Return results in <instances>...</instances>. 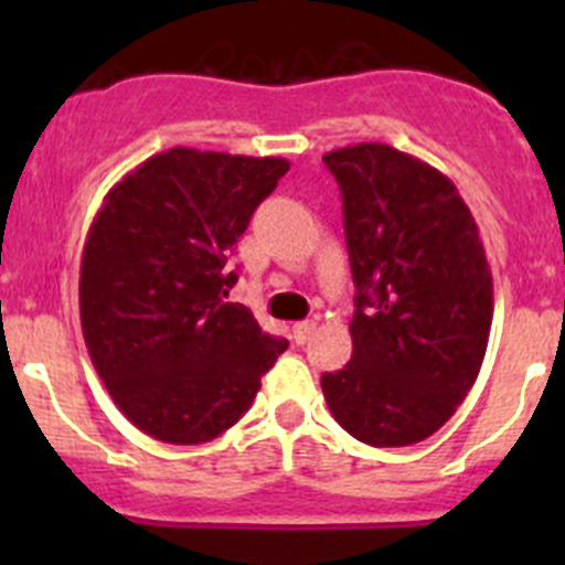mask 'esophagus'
Returning <instances> with one entry per match:
<instances>
[{"label": "esophagus", "instance_id": "1", "mask_svg": "<svg viewBox=\"0 0 565 565\" xmlns=\"http://www.w3.org/2000/svg\"><path fill=\"white\" fill-rule=\"evenodd\" d=\"M315 330H317L315 322H295V324H292V339H295V344H306V341L311 339V333H315Z\"/></svg>", "mask_w": 565, "mask_h": 565}]
</instances>
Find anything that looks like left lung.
Returning a JSON list of instances; mask_svg holds the SVG:
<instances>
[{"mask_svg":"<svg viewBox=\"0 0 565 565\" xmlns=\"http://www.w3.org/2000/svg\"><path fill=\"white\" fill-rule=\"evenodd\" d=\"M344 199L355 278L352 358L322 374L341 429L374 448L435 435L476 383L492 328V273L457 185L380 141L324 152Z\"/></svg>","mask_w":565,"mask_h":565,"instance_id":"left-lung-1","label":"left lung"}]
</instances>
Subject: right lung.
Returning a JSON list of instances; mask_svg holds the SVG:
<instances>
[{
  "label": "right lung",
  "instance_id": "obj_1",
  "mask_svg": "<svg viewBox=\"0 0 565 565\" xmlns=\"http://www.w3.org/2000/svg\"><path fill=\"white\" fill-rule=\"evenodd\" d=\"M289 161L172 147L104 196L87 232L78 311L119 413L172 446H199L246 415L289 347L241 303L226 259Z\"/></svg>",
  "mask_w": 565,
  "mask_h": 565
}]
</instances>
